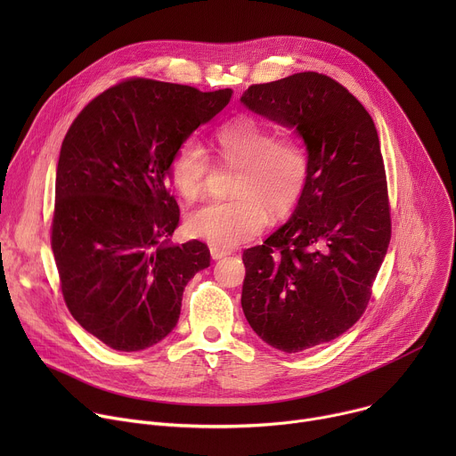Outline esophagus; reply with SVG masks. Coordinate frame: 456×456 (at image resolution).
Masks as SVG:
<instances>
[{"mask_svg": "<svg viewBox=\"0 0 456 456\" xmlns=\"http://www.w3.org/2000/svg\"><path fill=\"white\" fill-rule=\"evenodd\" d=\"M229 254H231V250H227V248L211 247V256H213V259H222V257H225V256H229Z\"/></svg>", "mask_w": 456, "mask_h": 456, "instance_id": "34e87169", "label": "esophagus"}]
</instances>
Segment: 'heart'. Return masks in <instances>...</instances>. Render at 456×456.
Instances as JSON below:
<instances>
[{
	"mask_svg": "<svg viewBox=\"0 0 456 456\" xmlns=\"http://www.w3.org/2000/svg\"><path fill=\"white\" fill-rule=\"evenodd\" d=\"M220 164L238 169L236 199L211 202L185 220L191 236L213 247L231 248L252 240L273 222L287 218L299 204L310 173L306 148L294 137L278 135L252 117H236L216 129ZM213 159L194 137L180 142L169 162V178L180 197L192 202L206 192Z\"/></svg>",
	"mask_w": 456,
	"mask_h": 456,
	"instance_id": "1",
	"label": "heart"
}]
</instances>
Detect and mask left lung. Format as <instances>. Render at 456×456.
<instances>
[{"label":"left lung","mask_w":456,"mask_h":456,"mask_svg":"<svg viewBox=\"0 0 456 456\" xmlns=\"http://www.w3.org/2000/svg\"><path fill=\"white\" fill-rule=\"evenodd\" d=\"M241 102L303 137L310 173L290 220L243 250V314L267 345L301 352L361 319L392 238L375 124L336 79L301 72L250 85Z\"/></svg>","instance_id":"1"}]
</instances>
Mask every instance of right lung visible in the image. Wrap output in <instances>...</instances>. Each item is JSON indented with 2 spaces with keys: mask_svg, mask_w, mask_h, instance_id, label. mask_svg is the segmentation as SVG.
I'll list each match as a JSON object with an SVG mask.
<instances>
[{
  "mask_svg": "<svg viewBox=\"0 0 456 456\" xmlns=\"http://www.w3.org/2000/svg\"><path fill=\"white\" fill-rule=\"evenodd\" d=\"M232 92L129 77L92 99L62 141L50 243L74 319L113 350L162 341L187 281L209 267L199 240L169 245L180 209L169 162Z\"/></svg>",
  "mask_w": 456,
  "mask_h": 456,
  "instance_id": "right-lung-1",
  "label": "right lung"
}]
</instances>
